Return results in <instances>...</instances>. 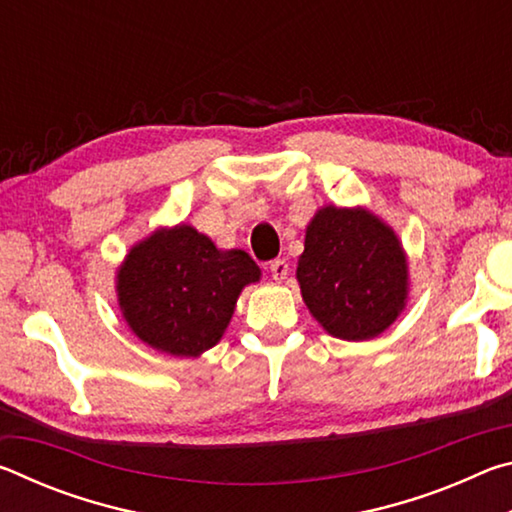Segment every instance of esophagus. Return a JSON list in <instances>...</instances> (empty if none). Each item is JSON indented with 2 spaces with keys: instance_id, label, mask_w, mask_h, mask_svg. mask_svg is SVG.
<instances>
[{
  "instance_id": "1",
  "label": "esophagus",
  "mask_w": 512,
  "mask_h": 512,
  "mask_svg": "<svg viewBox=\"0 0 512 512\" xmlns=\"http://www.w3.org/2000/svg\"><path fill=\"white\" fill-rule=\"evenodd\" d=\"M268 271H271V275H273V280H277V282H282L284 277L289 275V264L284 262V259H273L271 264H268Z\"/></svg>"
}]
</instances>
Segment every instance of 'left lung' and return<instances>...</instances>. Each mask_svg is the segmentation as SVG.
Here are the masks:
<instances>
[{"label": "left lung", "instance_id": "8db88e82", "mask_svg": "<svg viewBox=\"0 0 512 512\" xmlns=\"http://www.w3.org/2000/svg\"><path fill=\"white\" fill-rule=\"evenodd\" d=\"M296 277L311 316L343 341L386 332L409 298L400 239L363 207H320L307 225Z\"/></svg>", "mask_w": 512, "mask_h": 512}]
</instances>
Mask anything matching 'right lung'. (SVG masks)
<instances>
[{
    "label": "right lung",
    "instance_id": "obj_1",
    "mask_svg": "<svg viewBox=\"0 0 512 512\" xmlns=\"http://www.w3.org/2000/svg\"><path fill=\"white\" fill-rule=\"evenodd\" d=\"M262 271L244 250H221L192 225L155 230L117 271L121 316L137 339L173 357L214 348L244 287Z\"/></svg>",
    "mask_w": 512,
    "mask_h": 512
}]
</instances>
